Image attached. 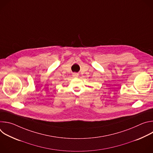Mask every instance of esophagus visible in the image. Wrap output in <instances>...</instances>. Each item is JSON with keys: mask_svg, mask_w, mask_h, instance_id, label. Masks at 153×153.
<instances>
[{"mask_svg": "<svg viewBox=\"0 0 153 153\" xmlns=\"http://www.w3.org/2000/svg\"><path fill=\"white\" fill-rule=\"evenodd\" d=\"M78 76H79V74H78L77 73H74V74H73V77H77Z\"/></svg>", "mask_w": 153, "mask_h": 153, "instance_id": "obj_1", "label": "esophagus"}]
</instances>
